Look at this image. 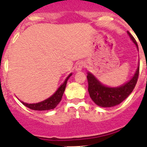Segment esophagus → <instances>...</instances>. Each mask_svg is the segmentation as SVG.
Wrapping results in <instances>:
<instances>
[{
  "label": "esophagus",
  "instance_id": "obj_1",
  "mask_svg": "<svg viewBox=\"0 0 147 147\" xmlns=\"http://www.w3.org/2000/svg\"><path fill=\"white\" fill-rule=\"evenodd\" d=\"M83 67H84V64H83V62H78L77 64L75 65V71L76 72H80L82 70Z\"/></svg>",
  "mask_w": 147,
  "mask_h": 147
}]
</instances>
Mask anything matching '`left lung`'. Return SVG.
<instances>
[{
    "label": "left lung",
    "instance_id": "1",
    "mask_svg": "<svg viewBox=\"0 0 147 147\" xmlns=\"http://www.w3.org/2000/svg\"><path fill=\"white\" fill-rule=\"evenodd\" d=\"M129 38L138 50V44L132 35L127 32ZM88 92L90 96L96 105L102 107H112L119 105L125 100L135 88L139 74V64L129 81L118 87H110L104 85L90 72H88Z\"/></svg>",
    "mask_w": 147,
    "mask_h": 147
}]
</instances>
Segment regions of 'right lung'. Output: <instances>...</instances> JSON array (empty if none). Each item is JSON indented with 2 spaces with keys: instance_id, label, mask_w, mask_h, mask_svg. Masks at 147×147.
Wrapping results in <instances>:
<instances>
[{
  "instance_id": "right-lung-1",
  "label": "right lung",
  "mask_w": 147,
  "mask_h": 147,
  "mask_svg": "<svg viewBox=\"0 0 147 147\" xmlns=\"http://www.w3.org/2000/svg\"><path fill=\"white\" fill-rule=\"evenodd\" d=\"M71 76H72V73H71V74L67 76V78L65 79L64 82L62 83V85L59 87V88L56 90L55 93H54L52 96H51L49 98L44 100V101L38 102V103L32 104L26 103V102H22V101H20V102H21V103L23 104V105H25L26 107H28V108L31 109V110L42 111V110H52V109H54L57 106V105L60 102L61 99H62V96H63L65 90L67 82Z\"/></svg>"
}]
</instances>
